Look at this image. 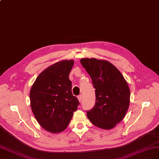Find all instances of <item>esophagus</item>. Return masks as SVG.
<instances>
[{
  "mask_svg": "<svg viewBox=\"0 0 159 159\" xmlns=\"http://www.w3.org/2000/svg\"><path fill=\"white\" fill-rule=\"evenodd\" d=\"M78 101H79V102H81V101H82V96H81V95H79V96L78 97Z\"/></svg>",
  "mask_w": 159,
  "mask_h": 159,
  "instance_id": "34e87169",
  "label": "esophagus"
}]
</instances>
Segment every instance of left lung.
Segmentation results:
<instances>
[{
	"label": "left lung",
	"instance_id": "left-lung-1",
	"mask_svg": "<svg viewBox=\"0 0 159 159\" xmlns=\"http://www.w3.org/2000/svg\"><path fill=\"white\" fill-rule=\"evenodd\" d=\"M95 89V105L87 116L97 127L111 129L123 120L130 99L127 81L116 67L105 60L81 58Z\"/></svg>",
	"mask_w": 159,
	"mask_h": 159
}]
</instances>
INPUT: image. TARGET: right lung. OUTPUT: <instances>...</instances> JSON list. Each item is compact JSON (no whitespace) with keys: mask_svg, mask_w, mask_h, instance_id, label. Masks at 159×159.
I'll list each match as a JSON object with an SVG mask.
<instances>
[{"mask_svg":"<svg viewBox=\"0 0 159 159\" xmlns=\"http://www.w3.org/2000/svg\"><path fill=\"white\" fill-rule=\"evenodd\" d=\"M74 61L63 60L50 66L37 76L30 92L35 119L48 132L60 133L68 125L79 101L72 93L69 74Z\"/></svg>","mask_w":159,"mask_h":159,"instance_id":"add662e5","label":"right lung"}]
</instances>
